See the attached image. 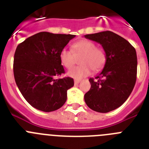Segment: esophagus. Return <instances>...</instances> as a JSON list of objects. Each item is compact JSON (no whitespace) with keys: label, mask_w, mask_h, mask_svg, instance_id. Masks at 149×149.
<instances>
[{"label":"esophagus","mask_w":149,"mask_h":149,"mask_svg":"<svg viewBox=\"0 0 149 149\" xmlns=\"http://www.w3.org/2000/svg\"><path fill=\"white\" fill-rule=\"evenodd\" d=\"M80 82H81L80 80H74V84H78Z\"/></svg>","instance_id":"obj_1"}]
</instances>
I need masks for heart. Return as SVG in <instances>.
I'll return each mask as SVG.
<instances>
[{"mask_svg": "<svg viewBox=\"0 0 149 149\" xmlns=\"http://www.w3.org/2000/svg\"><path fill=\"white\" fill-rule=\"evenodd\" d=\"M72 51L63 48L60 51V59L65 68H70L74 65L75 56H81L79 66L72 68L68 72V75L74 79H81L86 77L93 72H98L103 68L106 63V54L102 48L96 47L93 41L81 39L74 43Z\"/></svg>", "mask_w": 149, "mask_h": 149, "instance_id": "b5f03b06", "label": "heart"}]
</instances>
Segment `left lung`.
<instances>
[{
	"label": "left lung",
	"instance_id": "8db88e82",
	"mask_svg": "<svg viewBox=\"0 0 149 149\" xmlns=\"http://www.w3.org/2000/svg\"><path fill=\"white\" fill-rule=\"evenodd\" d=\"M101 45L106 54L103 70L89 78L91 88L84 95L86 105L98 113H108L125 103L136 81L137 57L129 42L111 31L84 36Z\"/></svg>",
	"mask_w": 149,
	"mask_h": 149
}]
</instances>
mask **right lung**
I'll use <instances>...</instances> for the list:
<instances>
[{
	"mask_svg": "<svg viewBox=\"0 0 149 149\" xmlns=\"http://www.w3.org/2000/svg\"><path fill=\"white\" fill-rule=\"evenodd\" d=\"M74 37L75 35L40 32L17 46L13 61L15 83L24 98L36 109L54 111L66 101L73 78L55 77L65 73L60 53Z\"/></svg>",
	"mask_w": 149,
	"mask_h": 149,
	"instance_id": "1",
	"label": "right lung"
}]
</instances>
